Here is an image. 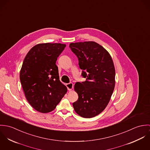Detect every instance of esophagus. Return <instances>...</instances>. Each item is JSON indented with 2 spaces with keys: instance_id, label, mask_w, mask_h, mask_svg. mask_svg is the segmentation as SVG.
<instances>
[{
  "instance_id": "esophagus-1",
  "label": "esophagus",
  "mask_w": 150,
  "mask_h": 150,
  "mask_svg": "<svg viewBox=\"0 0 150 150\" xmlns=\"http://www.w3.org/2000/svg\"><path fill=\"white\" fill-rule=\"evenodd\" d=\"M66 86L67 89L69 90V91H70V90H71V89H73V84L72 83H67V84H66Z\"/></svg>"
}]
</instances>
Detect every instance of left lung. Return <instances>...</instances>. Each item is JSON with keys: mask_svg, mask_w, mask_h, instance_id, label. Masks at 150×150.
Returning a JSON list of instances; mask_svg holds the SVG:
<instances>
[{"mask_svg": "<svg viewBox=\"0 0 150 150\" xmlns=\"http://www.w3.org/2000/svg\"><path fill=\"white\" fill-rule=\"evenodd\" d=\"M77 56L85 81L77 82L74 90L79 95L73 106L80 116L90 118L99 114L107 106L115 86V68L107 51L94 42L70 43Z\"/></svg>", "mask_w": 150, "mask_h": 150, "instance_id": "1", "label": "left lung"}]
</instances>
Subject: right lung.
Masks as SVG:
<instances>
[{
    "label": "right lung",
    "instance_id": "add662e5",
    "mask_svg": "<svg viewBox=\"0 0 150 150\" xmlns=\"http://www.w3.org/2000/svg\"><path fill=\"white\" fill-rule=\"evenodd\" d=\"M65 47L61 43L37 44L23 60L20 74L22 86L29 103L40 112L54 110L67 92L56 64Z\"/></svg>",
    "mask_w": 150,
    "mask_h": 150
}]
</instances>
